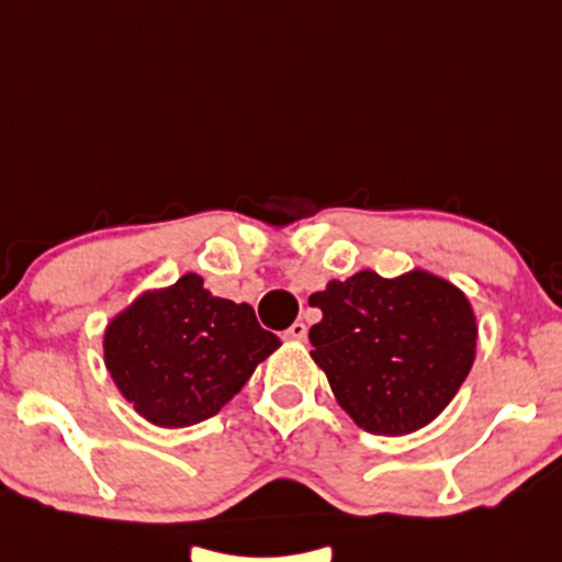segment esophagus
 Here are the masks:
<instances>
[{"instance_id":"1","label":"esophagus","mask_w":562,"mask_h":562,"mask_svg":"<svg viewBox=\"0 0 562 562\" xmlns=\"http://www.w3.org/2000/svg\"><path fill=\"white\" fill-rule=\"evenodd\" d=\"M282 338L284 340H305L307 338V328H305V323H292L288 330L282 333Z\"/></svg>"}]
</instances>
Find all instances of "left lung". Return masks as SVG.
Segmentation results:
<instances>
[{"mask_svg":"<svg viewBox=\"0 0 562 562\" xmlns=\"http://www.w3.org/2000/svg\"><path fill=\"white\" fill-rule=\"evenodd\" d=\"M323 321L310 328L313 361L346 414L371 434L404 437L434 422L469 375L476 321L464 292L414 270H373L310 295Z\"/></svg>","mask_w":562,"mask_h":562,"instance_id":"1","label":"left lung"}]
</instances>
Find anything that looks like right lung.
<instances>
[{"label": "right lung", "mask_w": 562, "mask_h": 562, "mask_svg": "<svg viewBox=\"0 0 562 562\" xmlns=\"http://www.w3.org/2000/svg\"><path fill=\"white\" fill-rule=\"evenodd\" d=\"M280 348L247 303L214 297L189 272L144 292L105 328V366L133 408L156 426L181 429L220 414Z\"/></svg>", "instance_id": "obj_1"}]
</instances>
